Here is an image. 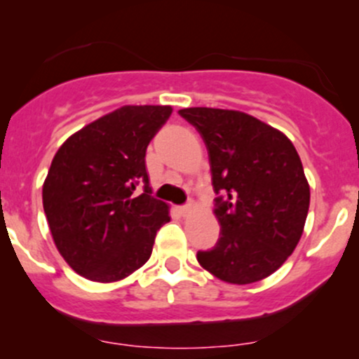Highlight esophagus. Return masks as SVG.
<instances>
[{
    "label": "esophagus",
    "instance_id": "obj_1",
    "mask_svg": "<svg viewBox=\"0 0 359 359\" xmlns=\"http://www.w3.org/2000/svg\"><path fill=\"white\" fill-rule=\"evenodd\" d=\"M179 212L182 214V216H189V214L192 212V204H187V205H180V208H179Z\"/></svg>",
    "mask_w": 359,
    "mask_h": 359
}]
</instances>
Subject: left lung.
Segmentation results:
<instances>
[{
    "label": "left lung",
    "mask_w": 359,
    "mask_h": 359,
    "mask_svg": "<svg viewBox=\"0 0 359 359\" xmlns=\"http://www.w3.org/2000/svg\"><path fill=\"white\" fill-rule=\"evenodd\" d=\"M179 114L203 137L211 163L221 238L197 262L222 282H258L295 250L311 189L294 143L277 128L234 109L185 108Z\"/></svg>",
    "instance_id": "8db88e82"
}]
</instances>
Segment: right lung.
<instances>
[{"instance_id": "1", "label": "right lung", "mask_w": 359, "mask_h": 359, "mask_svg": "<svg viewBox=\"0 0 359 359\" xmlns=\"http://www.w3.org/2000/svg\"><path fill=\"white\" fill-rule=\"evenodd\" d=\"M170 106H121L71 135L57 150L42 199L53 243L74 271L111 283L150 258L168 205L151 197L147 147ZM146 185L140 196L136 185Z\"/></svg>"}]
</instances>
